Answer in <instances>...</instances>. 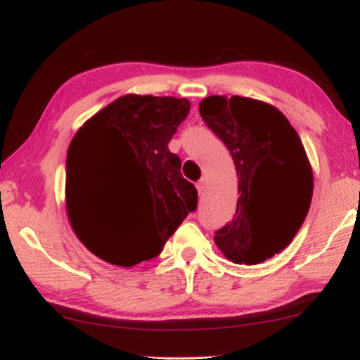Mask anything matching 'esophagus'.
<instances>
[{
  "label": "esophagus",
  "mask_w": 360,
  "mask_h": 360,
  "mask_svg": "<svg viewBox=\"0 0 360 360\" xmlns=\"http://www.w3.org/2000/svg\"><path fill=\"white\" fill-rule=\"evenodd\" d=\"M196 188H198V193L203 196V193H205V190H206V180L205 179H201L198 184H196Z\"/></svg>",
  "instance_id": "obj_1"
}]
</instances>
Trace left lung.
<instances>
[{
    "mask_svg": "<svg viewBox=\"0 0 360 360\" xmlns=\"http://www.w3.org/2000/svg\"><path fill=\"white\" fill-rule=\"evenodd\" d=\"M200 115L233 155L236 214L214 233L234 264L254 265L292 243L307 218L313 172L297 131L277 108L244 96H208Z\"/></svg>",
    "mask_w": 360,
    "mask_h": 360,
    "instance_id": "1",
    "label": "left lung"
}]
</instances>
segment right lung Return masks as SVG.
<instances>
[{"label": "right lung", "mask_w": 360, "mask_h": 360, "mask_svg": "<svg viewBox=\"0 0 360 360\" xmlns=\"http://www.w3.org/2000/svg\"><path fill=\"white\" fill-rule=\"evenodd\" d=\"M190 111L186 98L126 95L88 120L67 152V213L78 239L96 257L132 267L162 252L188 213L198 191L184 179L180 157L169 150L172 136ZM120 168L146 184L151 214L131 231L108 229L89 214L82 200L88 174Z\"/></svg>", "instance_id": "1"}]
</instances>
